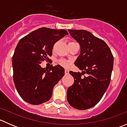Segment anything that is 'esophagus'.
Instances as JSON below:
<instances>
[{"label": "esophagus", "instance_id": "1", "mask_svg": "<svg viewBox=\"0 0 127 127\" xmlns=\"http://www.w3.org/2000/svg\"><path fill=\"white\" fill-rule=\"evenodd\" d=\"M64 73H65V74H68L69 73V70H67V69H65Z\"/></svg>", "mask_w": 127, "mask_h": 127}]
</instances>
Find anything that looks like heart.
Returning a JSON list of instances; mask_svg holds the SVG:
<instances>
[{"label": "heart", "instance_id": "1", "mask_svg": "<svg viewBox=\"0 0 127 127\" xmlns=\"http://www.w3.org/2000/svg\"><path fill=\"white\" fill-rule=\"evenodd\" d=\"M59 63H60V65H61V66H64V67H67L69 66V63L67 62V61H64V60H61V61H60V62H59Z\"/></svg>", "mask_w": 127, "mask_h": 127}]
</instances>
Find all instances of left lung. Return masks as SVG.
<instances>
[{"instance_id": "left-lung-1", "label": "left lung", "mask_w": 127, "mask_h": 127, "mask_svg": "<svg viewBox=\"0 0 127 127\" xmlns=\"http://www.w3.org/2000/svg\"><path fill=\"white\" fill-rule=\"evenodd\" d=\"M68 31L80 46V54L74 64L82 72H69L74 82L67 89V101L77 109H88L99 103L109 85L114 57L106 42L90 32Z\"/></svg>"}]
</instances>
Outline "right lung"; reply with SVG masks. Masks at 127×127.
I'll list each match as a JSON object with an SVG mask.
<instances>
[{
	"instance_id": "add662e5",
	"label": "right lung",
	"mask_w": 127,
	"mask_h": 127,
	"mask_svg": "<svg viewBox=\"0 0 127 127\" xmlns=\"http://www.w3.org/2000/svg\"><path fill=\"white\" fill-rule=\"evenodd\" d=\"M67 31L41 28L19 41L12 57L13 81L18 93L27 103L40 104L51 98L55 85L64 75L60 65L49 69L40 66L50 61L55 43L67 35Z\"/></svg>"
}]
</instances>
